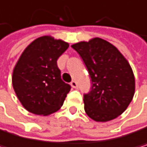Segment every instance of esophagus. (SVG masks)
<instances>
[{
	"label": "esophagus",
	"instance_id": "esophagus-1",
	"mask_svg": "<svg viewBox=\"0 0 147 147\" xmlns=\"http://www.w3.org/2000/svg\"><path fill=\"white\" fill-rule=\"evenodd\" d=\"M70 86L73 87V88H78V83L75 81V80H72L70 82Z\"/></svg>",
	"mask_w": 147,
	"mask_h": 147
}]
</instances>
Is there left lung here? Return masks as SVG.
<instances>
[{
  "label": "left lung",
  "mask_w": 147,
  "mask_h": 147,
  "mask_svg": "<svg viewBox=\"0 0 147 147\" xmlns=\"http://www.w3.org/2000/svg\"><path fill=\"white\" fill-rule=\"evenodd\" d=\"M71 47L83 59L92 79L91 91L84 94L87 115L96 122H108L122 115L135 92V78L128 61L100 38Z\"/></svg>",
  "instance_id": "8db88e82"
}]
</instances>
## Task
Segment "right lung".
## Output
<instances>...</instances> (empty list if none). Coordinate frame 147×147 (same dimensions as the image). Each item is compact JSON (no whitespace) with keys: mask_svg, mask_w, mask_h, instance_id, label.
<instances>
[{"mask_svg":"<svg viewBox=\"0 0 147 147\" xmlns=\"http://www.w3.org/2000/svg\"><path fill=\"white\" fill-rule=\"evenodd\" d=\"M68 47L63 40L43 36L22 53L13 70L12 84L27 111L48 115L63 106L71 87L61 80L57 60Z\"/></svg>","mask_w":147,"mask_h":147,"instance_id":"add662e5","label":"right lung"}]
</instances>
